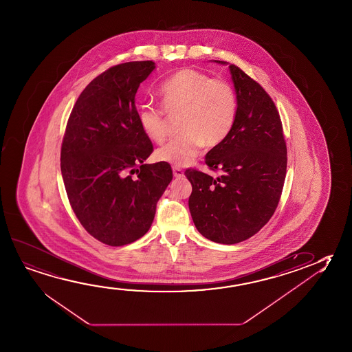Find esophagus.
Masks as SVG:
<instances>
[{"mask_svg": "<svg viewBox=\"0 0 352 352\" xmlns=\"http://www.w3.org/2000/svg\"><path fill=\"white\" fill-rule=\"evenodd\" d=\"M173 174L175 178H182V177L184 175V172H183V169H182V168L177 167V166H174Z\"/></svg>", "mask_w": 352, "mask_h": 352, "instance_id": "obj_1", "label": "esophagus"}]
</instances>
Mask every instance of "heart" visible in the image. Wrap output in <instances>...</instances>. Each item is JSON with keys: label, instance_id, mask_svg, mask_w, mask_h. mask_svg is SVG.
Masks as SVG:
<instances>
[{"label": "heart", "instance_id": "obj_1", "mask_svg": "<svg viewBox=\"0 0 352 352\" xmlns=\"http://www.w3.org/2000/svg\"><path fill=\"white\" fill-rule=\"evenodd\" d=\"M158 95L168 113H180L178 126L182 130L157 150L158 161L178 167L189 164L205 144L210 147L219 145L233 129L239 100L229 81L186 68L163 81ZM164 110L144 102L136 113L142 133L155 142L167 138V114Z\"/></svg>", "mask_w": 352, "mask_h": 352}]
</instances>
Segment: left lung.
Listing matches in <instances>:
<instances>
[{
    "instance_id": "1",
    "label": "left lung",
    "mask_w": 352,
    "mask_h": 352,
    "mask_svg": "<svg viewBox=\"0 0 352 352\" xmlns=\"http://www.w3.org/2000/svg\"><path fill=\"white\" fill-rule=\"evenodd\" d=\"M226 65V62L216 60ZM239 109L227 139L206 155L217 177L188 168L189 210L195 227L218 243H241L274 214L287 175V142L280 116L257 81L230 65Z\"/></svg>"
}]
</instances>
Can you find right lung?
<instances>
[{"label":"right lung","instance_id":"right-lung-1","mask_svg":"<svg viewBox=\"0 0 352 352\" xmlns=\"http://www.w3.org/2000/svg\"><path fill=\"white\" fill-rule=\"evenodd\" d=\"M152 60L113 65L76 100L60 147V172L76 218L109 246L144 236L170 180L167 162L145 164L153 145L138 122L135 95Z\"/></svg>","mask_w":352,"mask_h":352}]
</instances>
